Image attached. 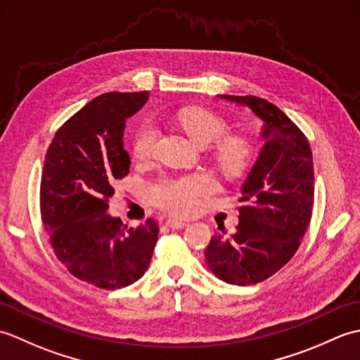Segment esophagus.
<instances>
[{
  "instance_id": "1",
  "label": "esophagus",
  "mask_w": 360,
  "mask_h": 360,
  "mask_svg": "<svg viewBox=\"0 0 360 360\" xmlns=\"http://www.w3.org/2000/svg\"><path fill=\"white\" fill-rule=\"evenodd\" d=\"M165 226L173 229V231H178V229H184L187 226V223H184V221H179V219H167Z\"/></svg>"
}]
</instances>
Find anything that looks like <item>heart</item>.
Wrapping results in <instances>:
<instances>
[{
  "mask_svg": "<svg viewBox=\"0 0 360 360\" xmlns=\"http://www.w3.org/2000/svg\"><path fill=\"white\" fill-rule=\"evenodd\" d=\"M176 122L182 129L200 143L209 147L219 142L213 158L221 172L227 176L240 174L250 159V145L243 137H222L227 134V122L218 114L204 108H181L176 112ZM158 129L153 124H142L136 129L133 139V156L145 162L155 156ZM215 190V182L207 174H186L174 178H160L148 187L151 202L172 215L187 217L198 210L202 198Z\"/></svg>",
  "mask_w": 360,
  "mask_h": 360,
  "instance_id": "1",
  "label": "heart"
}]
</instances>
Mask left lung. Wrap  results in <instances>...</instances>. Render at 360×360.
Returning <instances> with one entry per match:
<instances>
[{"instance_id": "8db88e82", "label": "left lung", "mask_w": 360, "mask_h": 360, "mask_svg": "<svg viewBox=\"0 0 360 360\" xmlns=\"http://www.w3.org/2000/svg\"><path fill=\"white\" fill-rule=\"evenodd\" d=\"M263 120L264 145L243 184L240 223L223 227L204 252L219 280L236 286L264 281L294 257L314 205V164L307 136L285 112L255 96H218Z\"/></svg>"}]
</instances>
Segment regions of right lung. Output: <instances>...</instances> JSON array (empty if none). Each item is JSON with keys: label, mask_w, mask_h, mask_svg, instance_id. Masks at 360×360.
Listing matches in <instances>:
<instances>
[{"label": "right lung", "mask_w": 360, "mask_h": 360, "mask_svg": "<svg viewBox=\"0 0 360 360\" xmlns=\"http://www.w3.org/2000/svg\"><path fill=\"white\" fill-rule=\"evenodd\" d=\"M148 93H106L57 129L44 158L41 219L60 263L75 278L101 289H120L150 266L159 227L153 218L128 227L106 215L114 184L129 173L125 120Z\"/></svg>", "instance_id": "right-lung-1"}]
</instances>
